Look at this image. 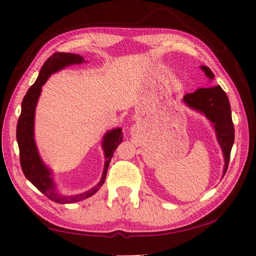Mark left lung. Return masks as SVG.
<instances>
[{
    "label": "left lung",
    "instance_id": "left-lung-1",
    "mask_svg": "<svg viewBox=\"0 0 256 256\" xmlns=\"http://www.w3.org/2000/svg\"><path fill=\"white\" fill-rule=\"evenodd\" d=\"M201 68L210 79L214 76L209 68ZM183 99L190 107L202 112L214 123L218 141L224 151V162H226L224 170V175L227 172L229 160H230V151L234 144V138H235L230 105H229L226 92L220 86H214L198 89L196 92L185 94Z\"/></svg>",
    "mask_w": 256,
    "mask_h": 256
}]
</instances>
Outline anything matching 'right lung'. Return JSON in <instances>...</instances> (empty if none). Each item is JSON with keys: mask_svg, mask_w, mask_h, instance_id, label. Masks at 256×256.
<instances>
[{"mask_svg": "<svg viewBox=\"0 0 256 256\" xmlns=\"http://www.w3.org/2000/svg\"><path fill=\"white\" fill-rule=\"evenodd\" d=\"M84 62L81 55L70 54V53H54L46 62L42 64V70L40 72L37 80L30 86L26 94V96L21 104V114L19 116L18 124H16V141H18L19 151H20V164L24 176L30 183L36 186L42 194L56 203H73L92 196L97 190L100 188L106 178L107 170L110 166V159L114 154V151L123 140V133L120 128L112 130L108 132L104 138L102 148L105 151V168L102 176V180L97 186H94L88 192L79 194L74 196H63L55 192L53 180L50 178V172L45 167L40 160V154L34 144V108L42 92V86L48 79V76L60 68L70 66V64H80Z\"/></svg>", "mask_w": 256, "mask_h": 256, "instance_id": "1", "label": "right lung"}]
</instances>
